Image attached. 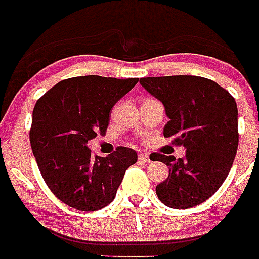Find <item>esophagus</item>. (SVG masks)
<instances>
[{
	"label": "esophagus",
	"instance_id": "1",
	"mask_svg": "<svg viewBox=\"0 0 259 259\" xmlns=\"http://www.w3.org/2000/svg\"><path fill=\"white\" fill-rule=\"evenodd\" d=\"M138 158H139V161H142V162H151V158H149L148 154L146 153H139Z\"/></svg>",
	"mask_w": 259,
	"mask_h": 259
}]
</instances>
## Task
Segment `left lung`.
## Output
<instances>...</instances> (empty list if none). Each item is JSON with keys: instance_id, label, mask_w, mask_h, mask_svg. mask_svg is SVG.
<instances>
[{"instance_id": "obj_1", "label": "left lung", "mask_w": 259, "mask_h": 259, "mask_svg": "<svg viewBox=\"0 0 259 259\" xmlns=\"http://www.w3.org/2000/svg\"><path fill=\"white\" fill-rule=\"evenodd\" d=\"M144 89L161 101L170 121L166 138L183 146L185 157L162 156L167 179L156 187L157 197L170 208L198 206L214 194L228 178L238 151V107L216 81L194 75L142 78Z\"/></svg>"}]
</instances>
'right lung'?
Here are the masks:
<instances>
[{"label":"right lung","instance_id":"1","mask_svg":"<svg viewBox=\"0 0 259 259\" xmlns=\"http://www.w3.org/2000/svg\"><path fill=\"white\" fill-rule=\"evenodd\" d=\"M138 80L76 76L57 83L35 103L31 151L46 184L67 206L92 212L110 204L125 171L137 162V152L127 147L93 157L87 144L105 134L112 107Z\"/></svg>","mask_w":259,"mask_h":259}]
</instances>
